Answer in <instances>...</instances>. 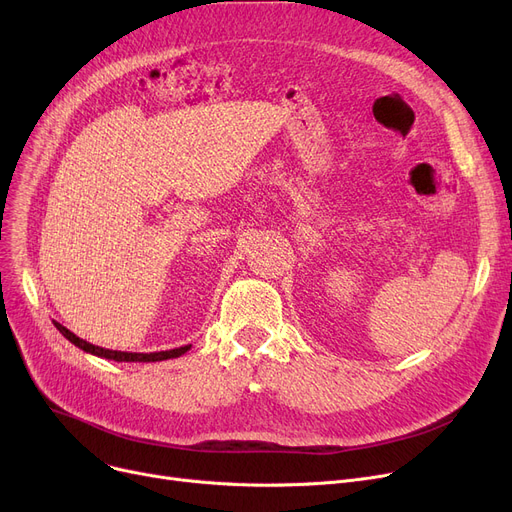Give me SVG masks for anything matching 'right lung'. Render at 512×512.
<instances>
[{
	"label": "right lung",
	"instance_id": "obj_1",
	"mask_svg": "<svg viewBox=\"0 0 512 512\" xmlns=\"http://www.w3.org/2000/svg\"><path fill=\"white\" fill-rule=\"evenodd\" d=\"M56 324V328L60 330V334L64 338H68L74 346H78L80 351L85 353H91L95 357H101V359H110V361H126V363H155V361H166V359H176L180 355H184L188 348H191V344L188 346H180V348H172V351H161V353H149V355H143V353H122V351H110V348H101V346H95L83 338H78L76 334H72L68 328H64L62 324H58V321H53Z\"/></svg>",
	"mask_w": 512,
	"mask_h": 512
}]
</instances>
